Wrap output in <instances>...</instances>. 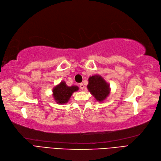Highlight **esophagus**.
<instances>
[{
	"instance_id": "1",
	"label": "esophagus",
	"mask_w": 161,
	"mask_h": 161,
	"mask_svg": "<svg viewBox=\"0 0 161 161\" xmlns=\"http://www.w3.org/2000/svg\"><path fill=\"white\" fill-rule=\"evenodd\" d=\"M80 88L83 90V89H84V86H83V83H80Z\"/></svg>"
}]
</instances>
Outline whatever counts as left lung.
I'll return each mask as SVG.
<instances>
[{
	"instance_id": "obj_1",
	"label": "left lung",
	"mask_w": 161,
	"mask_h": 161,
	"mask_svg": "<svg viewBox=\"0 0 161 161\" xmlns=\"http://www.w3.org/2000/svg\"><path fill=\"white\" fill-rule=\"evenodd\" d=\"M87 87L97 101L99 102L105 99L110 93V85L99 75L89 77Z\"/></svg>"
}]
</instances>
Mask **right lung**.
Returning a JSON list of instances; mask_svg holds the SVG:
<instances>
[{"instance_id":"obj_1","label":"right lung","mask_w":161,"mask_h":161,"mask_svg":"<svg viewBox=\"0 0 161 161\" xmlns=\"http://www.w3.org/2000/svg\"><path fill=\"white\" fill-rule=\"evenodd\" d=\"M79 89L78 86L69 87L65 81H61L53 89V95L54 100L59 104H66L68 102L72 93Z\"/></svg>"}]
</instances>
